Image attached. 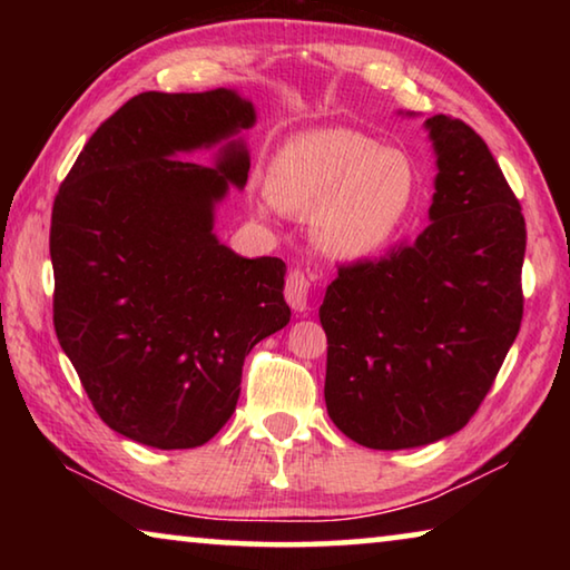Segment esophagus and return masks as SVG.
Segmentation results:
<instances>
[{"label":"esophagus","mask_w":570,"mask_h":570,"mask_svg":"<svg viewBox=\"0 0 570 570\" xmlns=\"http://www.w3.org/2000/svg\"><path fill=\"white\" fill-rule=\"evenodd\" d=\"M286 302L294 312H306L308 308V294H312V278H308L302 268H294L286 278Z\"/></svg>","instance_id":"esophagus-1"}]
</instances>
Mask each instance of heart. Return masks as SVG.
Masks as SVG:
<instances>
[{
  "mask_svg": "<svg viewBox=\"0 0 570 570\" xmlns=\"http://www.w3.org/2000/svg\"><path fill=\"white\" fill-rule=\"evenodd\" d=\"M268 193L282 210L316 214V238L330 254L366 258L410 224L422 176L402 148L380 146L360 130L326 128L288 138L276 150Z\"/></svg>",
  "mask_w": 570,
  "mask_h": 570,
  "instance_id": "heart-1",
  "label": "heart"
}]
</instances>
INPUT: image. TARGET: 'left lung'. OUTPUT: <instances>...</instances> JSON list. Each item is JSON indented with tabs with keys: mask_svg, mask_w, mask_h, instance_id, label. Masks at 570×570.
<instances>
[{
	"mask_svg": "<svg viewBox=\"0 0 570 570\" xmlns=\"http://www.w3.org/2000/svg\"><path fill=\"white\" fill-rule=\"evenodd\" d=\"M424 125L438 153L430 226L382 258L340 266L320 306L326 412L372 450L465 428L523 322L515 193L470 125L450 115Z\"/></svg>",
	"mask_w": 570,
	"mask_h": 570,
	"instance_id": "1",
	"label": "left lung"
}]
</instances>
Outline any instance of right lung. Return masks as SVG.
<instances>
[{
    "label": "right lung",
    "mask_w": 570,
    "mask_h": 570,
    "mask_svg": "<svg viewBox=\"0 0 570 570\" xmlns=\"http://www.w3.org/2000/svg\"><path fill=\"white\" fill-rule=\"evenodd\" d=\"M256 122L234 90L140 92L85 142L52 206L57 340L100 420L158 450L208 442L236 410L254 346L284 330L282 258L218 244L214 208L248 150L178 156Z\"/></svg>",
    "instance_id": "add662e5"
}]
</instances>
